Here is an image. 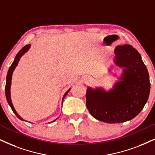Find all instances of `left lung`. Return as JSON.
Listing matches in <instances>:
<instances>
[{"mask_svg":"<svg viewBox=\"0 0 155 155\" xmlns=\"http://www.w3.org/2000/svg\"><path fill=\"white\" fill-rule=\"evenodd\" d=\"M114 63L123 68L112 89L88 87L87 107L91 116L106 123H121L137 116L148 100L150 76L141 55L132 46L114 49ZM116 75V74H115Z\"/></svg>","mask_w":155,"mask_h":155,"instance_id":"1","label":"left lung"}]
</instances>
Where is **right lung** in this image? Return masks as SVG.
Returning a JSON list of instances; mask_svg holds the SVG:
<instances>
[{
    "label": "right lung",
    "mask_w": 155,
    "mask_h": 155,
    "mask_svg": "<svg viewBox=\"0 0 155 155\" xmlns=\"http://www.w3.org/2000/svg\"><path fill=\"white\" fill-rule=\"evenodd\" d=\"M31 44L26 45V46H25L24 47H23V48H21V49L18 51V54H16V56H15V57L14 58V61H13V62L12 63V64H11V66H10L8 71L7 76H6V84H5V97H6L7 101H8V104L10 105V107H11V109H12V111H13V113H14L16 115V117L19 119H21V120H22V121H26V120H25V119H23L22 117H21L20 115H19L17 113V111H15L14 107H13V103H12V100H11V81H12V76H13V71H14L15 67H16L17 65H18V62H19V61H20L21 58L22 57V56L25 54V53L28 52V51L29 50V48H31ZM70 90H71V88H70V89H68V90H67V91H66V93L64 94V97H63V99H62V103H63L64 99V98H65L66 96L68 94V92H69ZM57 119H55V120L52 121H50V122H48V123L54 122V121H56ZM28 122H29V121H28Z\"/></svg>",
    "instance_id": "obj_1"
}]
</instances>
